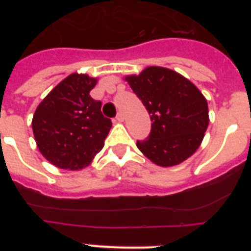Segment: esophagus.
<instances>
[{
	"label": "esophagus",
	"mask_w": 251,
	"mask_h": 251,
	"mask_svg": "<svg viewBox=\"0 0 251 251\" xmlns=\"http://www.w3.org/2000/svg\"><path fill=\"white\" fill-rule=\"evenodd\" d=\"M117 121L118 122H123L124 121V115H123V113H118V114H117Z\"/></svg>",
	"instance_id": "1"
}]
</instances>
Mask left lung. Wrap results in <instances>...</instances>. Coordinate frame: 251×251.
I'll list each match as a JSON object with an SVG mask.
<instances>
[{
	"instance_id": "1",
	"label": "left lung",
	"mask_w": 251,
	"mask_h": 251,
	"mask_svg": "<svg viewBox=\"0 0 251 251\" xmlns=\"http://www.w3.org/2000/svg\"><path fill=\"white\" fill-rule=\"evenodd\" d=\"M124 80L142 100L152 121L151 134L137 147L161 167L182 163L202 143L208 127V105L202 93L179 73L147 66Z\"/></svg>"
}]
</instances>
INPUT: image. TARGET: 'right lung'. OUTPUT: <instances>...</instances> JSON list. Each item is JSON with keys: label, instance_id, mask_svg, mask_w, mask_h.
<instances>
[{"label": "right lung", "instance_id": "add662e5", "mask_svg": "<svg viewBox=\"0 0 251 251\" xmlns=\"http://www.w3.org/2000/svg\"><path fill=\"white\" fill-rule=\"evenodd\" d=\"M98 77L73 73L37 105L32 132L40 153L57 168L88 167L101 151L112 122L101 114V103L90 97Z\"/></svg>", "mask_w": 251, "mask_h": 251}]
</instances>
